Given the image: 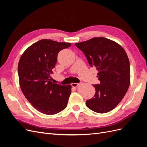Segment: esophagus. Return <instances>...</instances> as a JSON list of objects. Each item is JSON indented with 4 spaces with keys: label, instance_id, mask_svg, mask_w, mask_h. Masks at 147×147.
<instances>
[{
    "label": "esophagus",
    "instance_id": "1",
    "mask_svg": "<svg viewBox=\"0 0 147 147\" xmlns=\"http://www.w3.org/2000/svg\"><path fill=\"white\" fill-rule=\"evenodd\" d=\"M79 83H71V85H72V87H74V88H76L77 87L78 85H79Z\"/></svg>",
    "mask_w": 147,
    "mask_h": 147
}]
</instances>
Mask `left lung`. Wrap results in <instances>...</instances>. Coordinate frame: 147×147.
Instances as JSON below:
<instances>
[{"instance_id":"8db88e82","label":"left lung","mask_w":147,"mask_h":147,"mask_svg":"<svg viewBox=\"0 0 147 147\" xmlns=\"http://www.w3.org/2000/svg\"><path fill=\"white\" fill-rule=\"evenodd\" d=\"M86 57L89 64L98 70L99 84H93L96 93L86 100L88 107L105 113L114 109L123 99L130 84L127 55L118 43L104 37H94L75 44Z\"/></svg>"}]
</instances>
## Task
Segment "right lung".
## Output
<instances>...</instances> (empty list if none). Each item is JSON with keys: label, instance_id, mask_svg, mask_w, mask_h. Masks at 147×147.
Listing matches in <instances>:
<instances>
[{"label": "right lung", "instance_id": "obj_1", "mask_svg": "<svg viewBox=\"0 0 147 147\" xmlns=\"http://www.w3.org/2000/svg\"><path fill=\"white\" fill-rule=\"evenodd\" d=\"M71 43L42 39L28 47L18 66L19 83L26 98L40 112L55 115L67 105L71 85L51 82L58 53Z\"/></svg>", "mask_w": 147, "mask_h": 147}]
</instances>
